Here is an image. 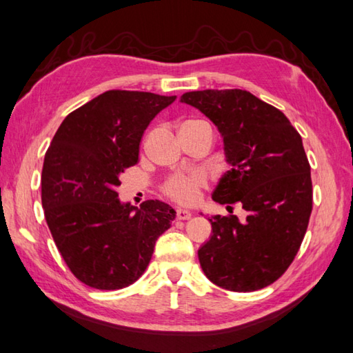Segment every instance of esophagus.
<instances>
[{
    "label": "esophagus",
    "mask_w": 353,
    "mask_h": 353,
    "mask_svg": "<svg viewBox=\"0 0 353 353\" xmlns=\"http://www.w3.org/2000/svg\"><path fill=\"white\" fill-rule=\"evenodd\" d=\"M176 217L177 220H188L191 217V212L188 210H183V208H179L176 211Z\"/></svg>",
    "instance_id": "34e87169"
}]
</instances>
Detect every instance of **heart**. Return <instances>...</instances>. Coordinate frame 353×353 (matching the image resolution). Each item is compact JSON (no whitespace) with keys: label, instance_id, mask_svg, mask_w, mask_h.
Wrapping results in <instances>:
<instances>
[{"label":"heart","instance_id":"heart-1","mask_svg":"<svg viewBox=\"0 0 353 353\" xmlns=\"http://www.w3.org/2000/svg\"><path fill=\"white\" fill-rule=\"evenodd\" d=\"M208 185L203 171H177L162 185V191L170 199L182 205H192L200 199V192Z\"/></svg>","mask_w":353,"mask_h":353}]
</instances>
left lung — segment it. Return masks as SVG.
<instances>
[{"label":"left lung","mask_w":353,"mask_h":353,"mask_svg":"<svg viewBox=\"0 0 353 353\" xmlns=\"http://www.w3.org/2000/svg\"><path fill=\"white\" fill-rule=\"evenodd\" d=\"M181 102L200 110L223 137L231 170L212 200L232 212L212 216V236L199 261L214 285L252 292L272 285L292 263L312 212L310 165L299 134L279 108L246 90L183 93Z\"/></svg>","instance_id":"left-lung-1"}]
</instances>
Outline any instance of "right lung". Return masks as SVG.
Here are the masks:
<instances>
[{
  "label": "right lung",
  "instance_id": "add662e5",
  "mask_svg": "<svg viewBox=\"0 0 353 353\" xmlns=\"http://www.w3.org/2000/svg\"><path fill=\"white\" fill-rule=\"evenodd\" d=\"M176 96L108 90L76 108L48 147L41 200L48 230L72 274L116 291L141 277L176 211L161 200L122 203L116 186L137 163L150 122Z\"/></svg>",
  "mask_w": 353,
  "mask_h": 353
}]
</instances>
